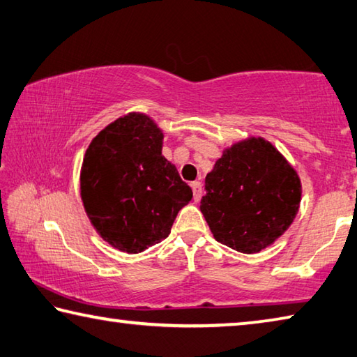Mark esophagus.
<instances>
[{
  "instance_id": "34e87169",
  "label": "esophagus",
  "mask_w": 357,
  "mask_h": 357,
  "mask_svg": "<svg viewBox=\"0 0 357 357\" xmlns=\"http://www.w3.org/2000/svg\"><path fill=\"white\" fill-rule=\"evenodd\" d=\"M190 187H192V192H193V199L198 201L201 198V183H199V181H193Z\"/></svg>"
}]
</instances>
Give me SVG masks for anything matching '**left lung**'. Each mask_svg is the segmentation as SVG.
Returning a JSON list of instances; mask_svg holds the SVG:
<instances>
[{"mask_svg": "<svg viewBox=\"0 0 357 357\" xmlns=\"http://www.w3.org/2000/svg\"><path fill=\"white\" fill-rule=\"evenodd\" d=\"M203 212L217 242L245 255L273 245L300 209L301 179L264 137L225 148L206 176Z\"/></svg>", "mask_w": 357, "mask_h": 357, "instance_id": "obj_1", "label": "left lung"}]
</instances>
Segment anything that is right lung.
Masks as SVG:
<instances>
[{"label":"right lung","instance_id":"obj_1","mask_svg":"<svg viewBox=\"0 0 357 357\" xmlns=\"http://www.w3.org/2000/svg\"><path fill=\"white\" fill-rule=\"evenodd\" d=\"M164 131L150 115L129 112L95 135L84 154L79 192L102 241L137 255L168 237L192 189L162 156Z\"/></svg>","mask_w":357,"mask_h":357}]
</instances>
